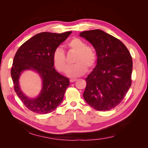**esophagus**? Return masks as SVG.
I'll list each match as a JSON object with an SVG mask.
<instances>
[{
    "label": "esophagus",
    "mask_w": 148,
    "mask_h": 148,
    "mask_svg": "<svg viewBox=\"0 0 148 148\" xmlns=\"http://www.w3.org/2000/svg\"><path fill=\"white\" fill-rule=\"evenodd\" d=\"M77 80V79H70V82H71V83H73V82H76Z\"/></svg>",
    "instance_id": "34e87169"
}]
</instances>
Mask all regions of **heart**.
Here are the masks:
<instances>
[{
  "label": "heart",
  "instance_id": "b5f03b06",
  "mask_svg": "<svg viewBox=\"0 0 148 148\" xmlns=\"http://www.w3.org/2000/svg\"><path fill=\"white\" fill-rule=\"evenodd\" d=\"M70 50L77 52L74 66L69 70L68 76L71 78L78 77L86 72L87 68L91 69L95 65L97 60L96 52L94 48L87 46L86 42L83 40L74 38L66 44ZM52 62L55 68L62 73H66L68 70L65 54L60 47L57 48L52 55Z\"/></svg>",
  "mask_w": 148,
  "mask_h": 148
}]
</instances>
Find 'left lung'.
I'll use <instances>...</instances> for the list:
<instances>
[{"mask_svg":"<svg viewBox=\"0 0 148 148\" xmlns=\"http://www.w3.org/2000/svg\"><path fill=\"white\" fill-rule=\"evenodd\" d=\"M79 36L92 44L97 57L96 66L86 78L84 99L97 110L114 109L131 86L130 53L119 39L101 29L85 31Z\"/></svg>","mask_w":148,"mask_h":148,"instance_id":"left-lung-1","label":"left lung"}]
</instances>
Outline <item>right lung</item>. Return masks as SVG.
<instances>
[{"label":"right lung","mask_w":148,"mask_h":148,"mask_svg":"<svg viewBox=\"0 0 148 148\" xmlns=\"http://www.w3.org/2000/svg\"><path fill=\"white\" fill-rule=\"evenodd\" d=\"M71 33V31L37 34L22 44L15 53L11 70L15 91L25 106L33 112H51L64 99L66 89L70 85L69 79L56 70L52 55ZM25 70L36 71L42 80V89L36 98L26 97L20 88L19 79Z\"/></svg>","instance_id":"add662e5"}]
</instances>
